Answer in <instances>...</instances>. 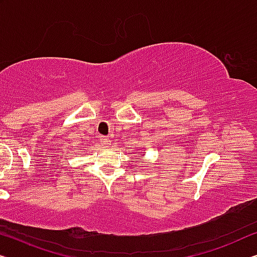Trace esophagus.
<instances>
[{"mask_svg":"<svg viewBox=\"0 0 257 257\" xmlns=\"http://www.w3.org/2000/svg\"><path fill=\"white\" fill-rule=\"evenodd\" d=\"M100 141L104 145H109L110 144V140L108 136H100Z\"/></svg>","mask_w":257,"mask_h":257,"instance_id":"obj_1","label":"esophagus"}]
</instances>
